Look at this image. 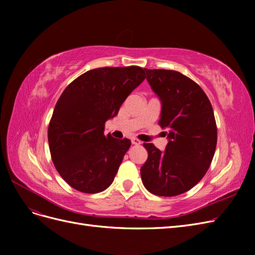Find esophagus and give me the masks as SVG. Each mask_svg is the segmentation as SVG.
Returning a JSON list of instances; mask_svg holds the SVG:
<instances>
[{
    "mask_svg": "<svg viewBox=\"0 0 255 255\" xmlns=\"http://www.w3.org/2000/svg\"><path fill=\"white\" fill-rule=\"evenodd\" d=\"M132 143L138 145V144H141L142 142L139 139H138V138H132Z\"/></svg>",
    "mask_w": 255,
    "mask_h": 255,
    "instance_id": "1",
    "label": "esophagus"
}]
</instances>
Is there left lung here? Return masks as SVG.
I'll use <instances>...</instances> for the list:
<instances>
[{"label": "left lung", "mask_w": 255, "mask_h": 255, "mask_svg": "<svg viewBox=\"0 0 255 255\" xmlns=\"http://www.w3.org/2000/svg\"><path fill=\"white\" fill-rule=\"evenodd\" d=\"M161 101L158 125L168 129L164 152L143 143L148 159L140 168L144 187L159 197L188 191L202 180L214 157L217 126L212 104L199 85L177 71L144 69Z\"/></svg>", "instance_id": "1"}]
</instances>
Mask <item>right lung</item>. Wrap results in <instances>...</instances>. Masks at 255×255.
<instances>
[{
  "label": "right lung",
  "mask_w": 255,
  "mask_h": 255,
  "mask_svg": "<svg viewBox=\"0 0 255 255\" xmlns=\"http://www.w3.org/2000/svg\"><path fill=\"white\" fill-rule=\"evenodd\" d=\"M144 79L138 66L97 68L76 78L59 97L48 140L54 166L72 188L97 194L113 183L130 140L105 136V122Z\"/></svg>",
  "instance_id": "right-lung-1"
}]
</instances>
